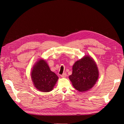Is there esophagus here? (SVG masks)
Wrapping results in <instances>:
<instances>
[{"instance_id": "1", "label": "esophagus", "mask_w": 124, "mask_h": 124, "mask_svg": "<svg viewBox=\"0 0 124 124\" xmlns=\"http://www.w3.org/2000/svg\"><path fill=\"white\" fill-rule=\"evenodd\" d=\"M66 76H67V74L66 73H63L62 75H61V77L62 78H66Z\"/></svg>"}]
</instances>
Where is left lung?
Instances as JSON below:
<instances>
[{
    "label": "left lung",
    "instance_id": "1",
    "mask_svg": "<svg viewBox=\"0 0 124 124\" xmlns=\"http://www.w3.org/2000/svg\"><path fill=\"white\" fill-rule=\"evenodd\" d=\"M99 78L98 67L91 56L85 55L76 61L69 77L73 87L80 92L88 91L95 85Z\"/></svg>",
    "mask_w": 124,
    "mask_h": 124
}]
</instances>
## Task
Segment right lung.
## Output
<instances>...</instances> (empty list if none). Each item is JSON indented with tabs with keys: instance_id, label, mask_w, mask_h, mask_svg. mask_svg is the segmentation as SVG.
Wrapping results in <instances>:
<instances>
[{
	"instance_id": "right-lung-1",
	"label": "right lung",
	"mask_w": 124,
	"mask_h": 124,
	"mask_svg": "<svg viewBox=\"0 0 124 124\" xmlns=\"http://www.w3.org/2000/svg\"><path fill=\"white\" fill-rule=\"evenodd\" d=\"M33 85L41 92H49L53 90L58 77L50 70L47 63L43 58L37 60L31 72Z\"/></svg>"
}]
</instances>
